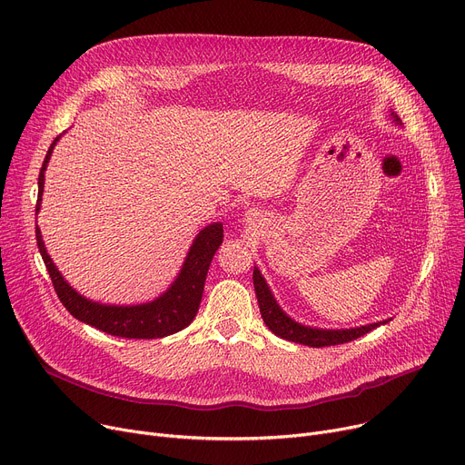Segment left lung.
Returning a JSON list of instances; mask_svg holds the SVG:
<instances>
[{
	"label": "left lung",
	"mask_w": 465,
	"mask_h": 465,
	"mask_svg": "<svg viewBox=\"0 0 465 465\" xmlns=\"http://www.w3.org/2000/svg\"><path fill=\"white\" fill-rule=\"evenodd\" d=\"M392 117L396 123H400L398 115ZM252 281H254V290H256V297H258V304H260V312L263 318V323L276 334L284 340H290V342H297V344H304L311 348H325V346H336V344H346L351 342V340L370 332L372 329L387 323L385 322H378V323H370V325H362V327H355V329H316V327H306L301 325L297 322H293L286 312H282V308L276 304L265 278L262 276V272L254 267L252 272Z\"/></svg>",
	"instance_id": "obj_1"
}]
</instances>
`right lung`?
I'll return each instance as SVG.
<instances>
[{"label": "right lung", "instance_id": "obj_1", "mask_svg": "<svg viewBox=\"0 0 465 465\" xmlns=\"http://www.w3.org/2000/svg\"><path fill=\"white\" fill-rule=\"evenodd\" d=\"M59 136L52 142L41 173H39V196H37V205L35 211L39 213L41 209V200H43V189H45V170L48 166L50 154L54 151L55 142ZM37 235V244H39V252L45 260L46 271L52 278L54 290L59 297V301L64 302L67 311L80 322L95 327L103 332H108L112 336H121V338H163L168 334H173L181 329L187 327L198 314L203 286H205V276L211 265V260L214 252L219 251V246L223 244L224 239V230L221 223H213L207 228H203L184 258V263L181 267L179 276L175 278V282L151 302L145 304H134V306H112V304H101V302H93L85 297H82L78 292H74L61 272L55 269L54 262L50 260L43 235L39 226L35 228Z\"/></svg>", "mask_w": 465, "mask_h": 465}]
</instances>
